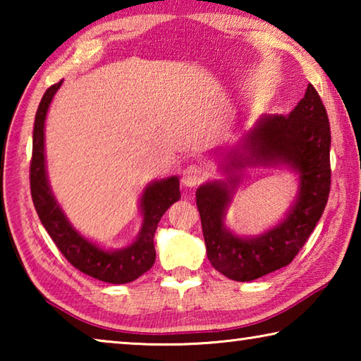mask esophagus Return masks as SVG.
<instances>
[{"mask_svg":"<svg viewBox=\"0 0 361 361\" xmlns=\"http://www.w3.org/2000/svg\"><path fill=\"white\" fill-rule=\"evenodd\" d=\"M205 176H207V169L204 166H199V164H192V166H188L185 170H183L181 181L185 186L194 188V186H199L200 183L205 180Z\"/></svg>","mask_w":361,"mask_h":361,"instance_id":"1","label":"esophagus"}]
</instances>
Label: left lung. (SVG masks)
Segmentation results:
<instances>
[{
	"instance_id": "obj_1",
	"label": "left lung",
	"mask_w": 361,
	"mask_h": 361,
	"mask_svg": "<svg viewBox=\"0 0 361 361\" xmlns=\"http://www.w3.org/2000/svg\"><path fill=\"white\" fill-rule=\"evenodd\" d=\"M331 130L326 109L312 84L290 116H264L248 132V157L237 152L228 156V172L247 164H286L299 173V192L288 215L276 228L252 239H242L226 229L224 215L231 202V183L212 181L195 191V204L212 266L235 282H250L288 266L307 242L325 210L331 167H329ZM246 161H243V159Z\"/></svg>"
}]
</instances>
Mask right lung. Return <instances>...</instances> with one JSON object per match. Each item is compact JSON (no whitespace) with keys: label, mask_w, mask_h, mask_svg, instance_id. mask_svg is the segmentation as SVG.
Wrapping results in <instances>:
<instances>
[{"label":"right lung","mask_w":361,"mask_h":361,"mask_svg":"<svg viewBox=\"0 0 361 361\" xmlns=\"http://www.w3.org/2000/svg\"><path fill=\"white\" fill-rule=\"evenodd\" d=\"M62 81L49 87L42 95L38 111L35 116L33 129V154L30 164V189L36 213L44 226L47 234L56 243L71 266L97 280L108 283H129L142 274L149 271L156 261L154 232L164 213L170 205L181 199L180 181L176 176L151 183L142 195L143 226L132 245L106 252L73 229L63 215L57 200L49 188L44 161V121L54 94Z\"/></svg>","instance_id":"1"}]
</instances>
